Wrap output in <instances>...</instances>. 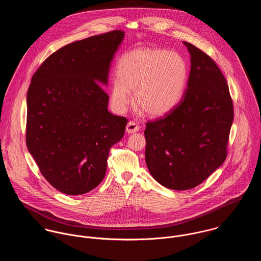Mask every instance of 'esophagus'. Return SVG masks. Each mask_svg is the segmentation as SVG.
Masks as SVG:
<instances>
[{
  "label": "esophagus",
  "instance_id": "34e87169",
  "mask_svg": "<svg viewBox=\"0 0 261 261\" xmlns=\"http://www.w3.org/2000/svg\"><path fill=\"white\" fill-rule=\"evenodd\" d=\"M138 130H140V125L136 121L130 120V121L127 122V124H126V132L128 134H133V133H136Z\"/></svg>",
  "mask_w": 261,
  "mask_h": 261
}]
</instances>
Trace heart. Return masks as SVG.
Here are the masks:
<instances>
[{
	"mask_svg": "<svg viewBox=\"0 0 261 261\" xmlns=\"http://www.w3.org/2000/svg\"><path fill=\"white\" fill-rule=\"evenodd\" d=\"M188 78L186 61L181 54L160 48H138L124 53L116 64V78L111 99L116 111H124L132 101L149 116L172 112L181 101Z\"/></svg>",
	"mask_w": 261,
	"mask_h": 261,
	"instance_id": "1",
	"label": "heart"
}]
</instances>
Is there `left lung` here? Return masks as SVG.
<instances>
[{
	"mask_svg": "<svg viewBox=\"0 0 261 261\" xmlns=\"http://www.w3.org/2000/svg\"><path fill=\"white\" fill-rule=\"evenodd\" d=\"M191 71L184 98L172 112L148 121L146 163L152 178L172 190H189L204 182L227 156L233 101L215 61L184 42Z\"/></svg>",
	"mask_w": 261,
	"mask_h": 261,
	"instance_id": "left-lung-1",
	"label": "left lung"
}]
</instances>
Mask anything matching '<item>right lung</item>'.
I'll return each instance as SVG.
<instances>
[{"instance_id": "right-lung-1", "label": "right lung", "mask_w": 261, "mask_h": 261, "mask_svg": "<svg viewBox=\"0 0 261 261\" xmlns=\"http://www.w3.org/2000/svg\"><path fill=\"white\" fill-rule=\"evenodd\" d=\"M120 30L75 41L52 53L32 76L27 93L26 145L47 182L82 195L103 180L110 149L127 119L108 111L111 62Z\"/></svg>"}]
</instances>
